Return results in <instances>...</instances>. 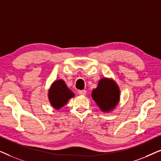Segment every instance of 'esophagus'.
<instances>
[{"mask_svg": "<svg viewBox=\"0 0 161 161\" xmlns=\"http://www.w3.org/2000/svg\"><path fill=\"white\" fill-rule=\"evenodd\" d=\"M78 94L80 95H86V90H79Z\"/></svg>", "mask_w": 161, "mask_h": 161, "instance_id": "obj_1", "label": "esophagus"}]
</instances>
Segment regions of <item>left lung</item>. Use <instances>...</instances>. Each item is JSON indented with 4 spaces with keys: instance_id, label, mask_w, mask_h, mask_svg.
<instances>
[{
    "instance_id": "8db88e82",
    "label": "left lung",
    "mask_w": 161,
    "mask_h": 161,
    "mask_svg": "<svg viewBox=\"0 0 161 161\" xmlns=\"http://www.w3.org/2000/svg\"><path fill=\"white\" fill-rule=\"evenodd\" d=\"M92 99L103 112H110L119 102L120 90L113 79L103 78L92 92Z\"/></svg>"
}]
</instances>
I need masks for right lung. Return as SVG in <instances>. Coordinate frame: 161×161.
<instances>
[{"label":"right lung","mask_w":161,"mask_h":161,"mask_svg":"<svg viewBox=\"0 0 161 161\" xmlns=\"http://www.w3.org/2000/svg\"><path fill=\"white\" fill-rule=\"evenodd\" d=\"M75 94L67 86L63 80H55L48 90V99L50 105L56 110L61 109L67 104Z\"/></svg>","instance_id":"right-lung-1"}]
</instances>
